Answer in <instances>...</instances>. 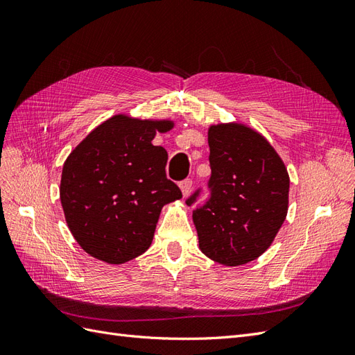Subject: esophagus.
Listing matches in <instances>:
<instances>
[{"instance_id": "esophagus-1", "label": "esophagus", "mask_w": 355, "mask_h": 355, "mask_svg": "<svg viewBox=\"0 0 355 355\" xmlns=\"http://www.w3.org/2000/svg\"><path fill=\"white\" fill-rule=\"evenodd\" d=\"M179 187H180V191H182V196L187 197V196L189 194V192H191V188H192V180H191V179L182 180Z\"/></svg>"}]
</instances>
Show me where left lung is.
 Instances as JSON below:
<instances>
[{
    "label": "left lung",
    "mask_w": 355,
    "mask_h": 355,
    "mask_svg": "<svg viewBox=\"0 0 355 355\" xmlns=\"http://www.w3.org/2000/svg\"><path fill=\"white\" fill-rule=\"evenodd\" d=\"M209 148L210 198L192 213L200 250L222 265H244L272 244L286 219L287 168L261 133L240 123L210 125Z\"/></svg>",
    "instance_id": "obj_1"
}]
</instances>
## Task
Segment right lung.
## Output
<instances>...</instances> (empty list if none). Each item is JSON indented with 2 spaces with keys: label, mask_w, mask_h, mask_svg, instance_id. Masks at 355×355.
I'll return each mask as SVG.
<instances>
[{
  "label": "right lung",
  "mask_w": 355,
  "mask_h": 355,
  "mask_svg": "<svg viewBox=\"0 0 355 355\" xmlns=\"http://www.w3.org/2000/svg\"><path fill=\"white\" fill-rule=\"evenodd\" d=\"M170 120L111 116L69 154L62 170L60 202L73 239L96 259L120 265L153 243L164 204L182 198L167 179V151L154 146Z\"/></svg>",
  "instance_id": "1"
}]
</instances>
